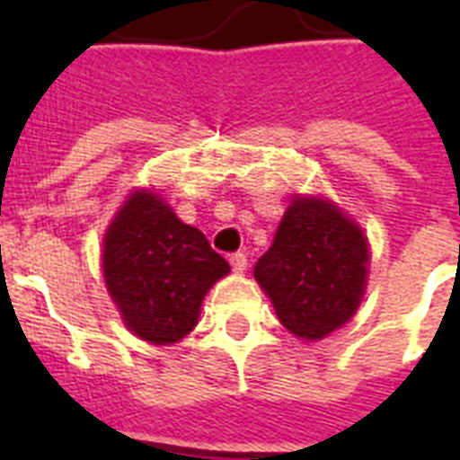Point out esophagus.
<instances>
[{
    "label": "esophagus",
    "instance_id": "esophagus-1",
    "mask_svg": "<svg viewBox=\"0 0 460 460\" xmlns=\"http://www.w3.org/2000/svg\"><path fill=\"white\" fill-rule=\"evenodd\" d=\"M231 267H234V272H243L245 267H248V258H245V252H234L229 258Z\"/></svg>",
    "mask_w": 460,
    "mask_h": 460
}]
</instances>
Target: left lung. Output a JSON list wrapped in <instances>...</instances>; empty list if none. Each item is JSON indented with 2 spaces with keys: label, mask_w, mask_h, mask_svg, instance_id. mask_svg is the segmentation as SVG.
I'll return each instance as SVG.
<instances>
[{
  "label": "left lung",
  "mask_w": 460,
  "mask_h": 460,
  "mask_svg": "<svg viewBox=\"0 0 460 460\" xmlns=\"http://www.w3.org/2000/svg\"><path fill=\"white\" fill-rule=\"evenodd\" d=\"M367 243L360 226L334 205L296 198L255 279L272 298L291 334L322 339L356 314L367 279Z\"/></svg>",
  "instance_id": "left-lung-1"
}]
</instances>
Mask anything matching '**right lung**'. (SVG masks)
I'll return each mask as SVG.
<instances>
[{"instance_id": "obj_1", "label": "right lung", "mask_w": 460, "mask_h": 460, "mask_svg": "<svg viewBox=\"0 0 460 460\" xmlns=\"http://www.w3.org/2000/svg\"><path fill=\"white\" fill-rule=\"evenodd\" d=\"M102 267L126 327L159 346L198 324L208 288L229 272L205 234L147 190H136L107 229Z\"/></svg>"}]
</instances>
